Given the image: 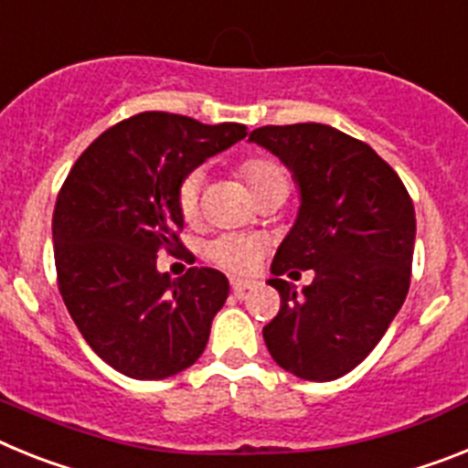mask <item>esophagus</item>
I'll use <instances>...</instances> for the list:
<instances>
[{"instance_id":"obj_1","label":"esophagus","mask_w":468,"mask_h":468,"mask_svg":"<svg viewBox=\"0 0 468 468\" xmlns=\"http://www.w3.org/2000/svg\"><path fill=\"white\" fill-rule=\"evenodd\" d=\"M230 287H233L235 294H242V292L251 290V287H254V282H251V280H242V278H230Z\"/></svg>"}]
</instances>
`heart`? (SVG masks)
<instances>
[{"mask_svg":"<svg viewBox=\"0 0 468 468\" xmlns=\"http://www.w3.org/2000/svg\"><path fill=\"white\" fill-rule=\"evenodd\" d=\"M238 176L242 178L254 195V200L263 202L268 197H287L290 193V174L273 157H247L235 166ZM202 172H190L178 184L176 207L184 221H195L200 214ZM266 242L254 235L226 233L209 239L205 247V257L230 273H250L261 261Z\"/></svg>","mask_w":468,"mask_h":468,"instance_id":"b5f03b06","label":"heart"}]
</instances>
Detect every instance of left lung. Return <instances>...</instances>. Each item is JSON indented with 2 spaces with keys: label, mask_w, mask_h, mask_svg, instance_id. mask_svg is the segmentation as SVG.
<instances>
[{
  "label": "left lung",
  "mask_w": 468,
  "mask_h": 468,
  "mask_svg": "<svg viewBox=\"0 0 468 468\" xmlns=\"http://www.w3.org/2000/svg\"><path fill=\"white\" fill-rule=\"evenodd\" d=\"M250 141L282 160L302 195L271 266L280 311L263 327V341L292 375L339 379L379 344L408 296L414 205L375 150L335 127H261ZM294 267L316 271L302 292L282 280L300 271Z\"/></svg>",
  "instance_id": "left-lung-1"
}]
</instances>
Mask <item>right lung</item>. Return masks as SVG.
Instances as JSON below:
<instances>
[{
    "label": "right lung",
    "mask_w": 468,
    "mask_h": 468,
    "mask_svg": "<svg viewBox=\"0 0 468 468\" xmlns=\"http://www.w3.org/2000/svg\"><path fill=\"white\" fill-rule=\"evenodd\" d=\"M247 136L245 124H202L138 112L101 133L65 178L54 209L58 290L89 346L132 379H166L202 356L229 278L188 268L172 280L157 254L178 250V184Z\"/></svg>",
    "instance_id": "obj_1"
}]
</instances>
